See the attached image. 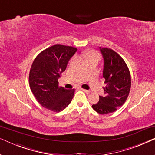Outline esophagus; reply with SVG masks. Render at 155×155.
Segmentation results:
<instances>
[{"mask_svg": "<svg viewBox=\"0 0 155 155\" xmlns=\"http://www.w3.org/2000/svg\"><path fill=\"white\" fill-rule=\"evenodd\" d=\"M82 90L83 91V92H85L86 94H90V90H84V89H82Z\"/></svg>", "mask_w": 155, "mask_h": 155, "instance_id": "obj_1", "label": "esophagus"}]
</instances>
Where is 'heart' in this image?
Wrapping results in <instances>:
<instances>
[{"instance_id": "obj_1", "label": "heart", "mask_w": 155, "mask_h": 155, "mask_svg": "<svg viewBox=\"0 0 155 155\" xmlns=\"http://www.w3.org/2000/svg\"><path fill=\"white\" fill-rule=\"evenodd\" d=\"M84 56H85L87 60H88L89 58H93V57H98L99 58V55L94 51H87L84 54Z\"/></svg>"}]
</instances>
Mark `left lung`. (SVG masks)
<instances>
[{"label": "left lung", "instance_id": "8db88e82", "mask_svg": "<svg viewBox=\"0 0 155 155\" xmlns=\"http://www.w3.org/2000/svg\"><path fill=\"white\" fill-rule=\"evenodd\" d=\"M104 59L103 78L105 79L104 95L99 96L93 109L100 114L112 113L125 103L131 86L128 68L121 57L111 48L99 47Z\"/></svg>", "mask_w": 155, "mask_h": 155}]
</instances>
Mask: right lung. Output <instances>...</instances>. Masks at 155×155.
Returning <instances> with one entry per match:
<instances>
[{
  "label": "right lung",
  "mask_w": 155,
  "mask_h": 155,
  "mask_svg": "<svg viewBox=\"0 0 155 155\" xmlns=\"http://www.w3.org/2000/svg\"><path fill=\"white\" fill-rule=\"evenodd\" d=\"M77 50L72 46L56 44L40 53L34 61L29 72V86L43 107L60 112L71 102L75 90L59 87L58 80Z\"/></svg>",
  "instance_id": "right-lung-1"
}]
</instances>
